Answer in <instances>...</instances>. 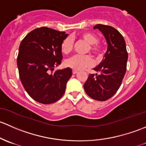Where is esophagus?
Here are the masks:
<instances>
[{
    "instance_id": "obj_1",
    "label": "esophagus",
    "mask_w": 146,
    "mask_h": 146,
    "mask_svg": "<svg viewBox=\"0 0 146 146\" xmlns=\"http://www.w3.org/2000/svg\"><path fill=\"white\" fill-rule=\"evenodd\" d=\"M72 73H73V74H75L77 73V71H76V70H72Z\"/></svg>"
}]
</instances>
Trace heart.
Segmentation results:
<instances>
[{
    "instance_id": "b5f03b06",
    "label": "heart",
    "mask_w": 146,
    "mask_h": 146,
    "mask_svg": "<svg viewBox=\"0 0 146 146\" xmlns=\"http://www.w3.org/2000/svg\"><path fill=\"white\" fill-rule=\"evenodd\" d=\"M81 39H82L88 45L87 48V52H92L96 56H100L102 54V48L98 43V38L91 33H82L80 35ZM73 40L71 38H65L61 44V50L65 55L70 54L73 50ZM94 60L90 55H74L65 62L67 67L75 70H79L82 69L90 67L92 66Z\"/></svg>"
}]
</instances>
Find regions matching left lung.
<instances>
[{
	"mask_svg": "<svg viewBox=\"0 0 146 146\" xmlns=\"http://www.w3.org/2000/svg\"><path fill=\"white\" fill-rule=\"evenodd\" d=\"M108 43V50L103 60L94 68L99 74H90L84 85L87 95L94 100L105 101L116 94L127 71L128 52L124 37L114 27L96 25Z\"/></svg>",
	"mask_w": 146,
	"mask_h": 146,
	"instance_id": "1",
	"label": "left lung"
}]
</instances>
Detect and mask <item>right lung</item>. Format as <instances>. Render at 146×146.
I'll list each match as a JSON object with an SVG mask.
<instances>
[{"instance_id":"right-lung-1","label":"right lung","mask_w":146,"mask_h":146,"mask_svg":"<svg viewBox=\"0 0 146 146\" xmlns=\"http://www.w3.org/2000/svg\"><path fill=\"white\" fill-rule=\"evenodd\" d=\"M67 36L64 31L37 28L19 46L17 64L21 82L30 97L42 104L58 101L72 74L70 67L53 72L61 64V44Z\"/></svg>"}]
</instances>
